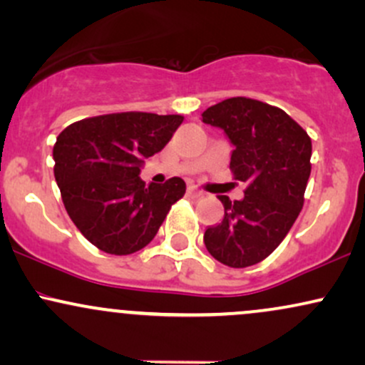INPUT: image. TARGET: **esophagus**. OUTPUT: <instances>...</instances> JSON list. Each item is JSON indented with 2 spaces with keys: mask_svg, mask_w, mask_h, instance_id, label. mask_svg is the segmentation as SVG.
Instances as JSON below:
<instances>
[{
  "mask_svg": "<svg viewBox=\"0 0 365 365\" xmlns=\"http://www.w3.org/2000/svg\"><path fill=\"white\" fill-rule=\"evenodd\" d=\"M187 194L192 197V199H197V197H200L202 195V190H200V188H197L195 185H190L187 188Z\"/></svg>",
  "mask_w": 365,
  "mask_h": 365,
  "instance_id": "obj_1",
  "label": "esophagus"
}]
</instances>
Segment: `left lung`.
I'll use <instances>...</instances> for the list:
<instances>
[{
    "label": "left lung",
    "mask_w": 365,
    "mask_h": 365,
    "mask_svg": "<svg viewBox=\"0 0 365 365\" xmlns=\"http://www.w3.org/2000/svg\"><path fill=\"white\" fill-rule=\"evenodd\" d=\"M202 121L225 130L235 145L230 170L247 183L242 200L220 195L225 217L206 230L204 244L225 266H254L282 244L302 211L311 137L283 110L250 98L225 99Z\"/></svg>",
    "instance_id": "8db88e82"
}]
</instances>
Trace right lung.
<instances>
[{
    "label": "right lung",
    "instance_id": "add662e5",
    "mask_svg": "<svg viewBox=\"0 0 365 365\" xmlns=\"http://www.w3.org/2000/svg\"><path fill=\"white\" fill-rule=\"evenodd\" d=\"M182 115L127 111L68 125L53 149L54 178L78 232L106 254L144 249L177 200L185 182H142V159L168 144Z\"/></svg>",
    "mask_w": 365,
    "mask_h": 365
}]
</instances>
